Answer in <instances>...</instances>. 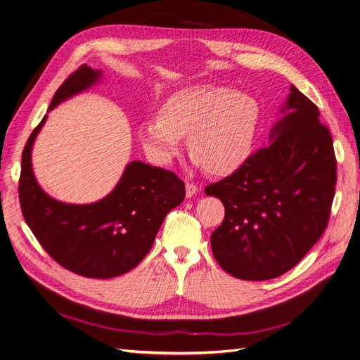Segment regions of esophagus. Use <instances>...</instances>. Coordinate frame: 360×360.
<instances>
[{
    "label": "esophagus",
    "mask_w": 360,
    "mask_h": 360,
    "mask_svg": "<svg viewBox=\"0 0 360 360\" xmlns=\"http://www.w3.org/2000/svg\"><path fill=\"white\" fill-rule=\"evenodd\" d=\"M199 192V188L195 183H186V196L192 198Z\"/></svg>",
    "instance_id": "34e87169"
}]
</instances>
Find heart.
<instances>
[{
  "label": "heart",
  "mask_w": 360,
  "mask_h": 360,
  "mask_svg": "<svg viewBox=\"0 0 360 360\" xmlns=\"http://www.w3.org/2000/svg\"><path fill=\"white\" fill-rule=\"evenodd\" d=\"M260 106L245 93L211 84H196L172 93L160 117L143 120L137 136L150 161L168 165L180 155L183 137L196 167L212 174H232L254 149Z\"/></svg>",
  "instance_id": "obj_1"
}]
</instances>
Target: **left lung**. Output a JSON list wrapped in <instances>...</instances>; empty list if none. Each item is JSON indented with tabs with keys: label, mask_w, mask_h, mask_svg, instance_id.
I'll list each match as a JSON object with an SVG mask.
<instances>
[{
	"label": "left lung",
	"mask_w": 360,
	"mask_h": 360,
	"mask_svg": "<svg viewBox=\"0 0 360 360\" xmlns=\"http://www.w3.org/2000/svg\"><path fill=\"white\" fill-rule=\"evenodd\" d=\"M269 145L205 188L224 220L211 235L214 258L243 281H267L291 270L319 240L335 193L333 139L316 105L291 85Z\"/></svg>",
	"instance_id": "8db88e82"
}]
</instances>
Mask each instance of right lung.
Masks as SVG:
<instances>
[{
	"label": "right lung",
	"mask_w": 360,
	"mask_h": 360,
	"mask_svg": "<svg viewBox=\"0 0 360 360\" xmlns=\"http://www.w3.org/2000/svg\"><path fill=\"white\" fill-rule=\"evenodd\" d=\"M102 70L82 65L56 91L49 110L93 87ZM47 115L22 153L19 199L26 224L51 257L77 275L121 276L150 251L165 215L184 199V183L160 167L127 164L113 191L91 204L60 202L42 191L32 169V148Z\"/></svg>",
	"instance_id": "1"
}]
</instances>
